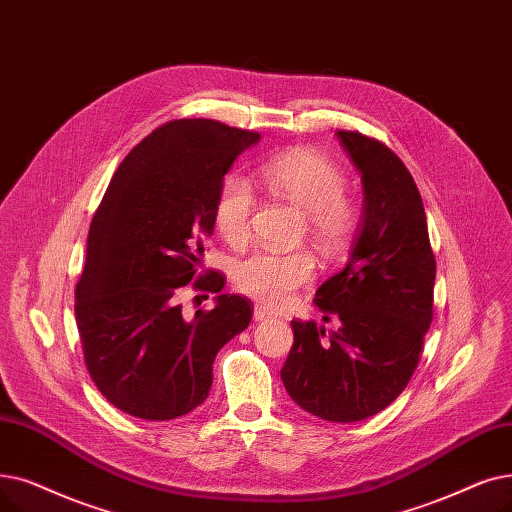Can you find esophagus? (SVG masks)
I'll list each match as a JSON object with an SVG mask.
<instances>
[{
    "label": "esophagus",
    "instance_id": "obj_1",
    "mask_svg": "<svg viewBox=\"0 0 512 512\" xmlns=\"http://www.w3.org/2000/svg\"><path fill=\"white\" fill-rule=\"evenodd\" d=\"M272 318V314L265 307H261V305H257L255 307V311H253V320L255 322H265V320H270Z\"/></svg>",
    "mask_w": 512,
    "mask_h": 512
}]
</instances>
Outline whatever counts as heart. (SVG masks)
<instances>
[{"label": "heart", "instance_id": "heart-1", "mask_svg": "<svg viewBox=\"0 0 512 512\" xmlns=\"http://www.w3.org/2000/svg\"><path fill=\"white\" fill-rule=\"evenodd\" d=\"M268 184L284 201L307 215L309 232L326 251H335L353 228L355 209L343 194V171L314 150L282 154L261 169ZM253 190L247 180L228 175L219 186L213 219L215 228L232 247L249 240ZM316 261L307 251L272 253L259 251L244 259L234 270V286L242 295L265 307H284L293 301L303 284L314 278Z\"/></svg>", "mask_w": 512, "mask_h": 512}]
</instances>
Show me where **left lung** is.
<instances>
[{
    "mask_svg": "<svg viewBox=\"0 0 512 512\" xmlns=\"http://www.w3.org/2000/svg\"><path fill=\"white\" fill-rule=\"evenodd\" d=\"M362 175L364 209L345 268L314 303L316 322H291L295 343L280 370L293 402L330 422H358L385 410L414 374L433 320L435 257L420 192L385 144L337 131Z\"/></svg>",
    "mask_w": 512,
    "mask_h": 512,
    "instance_id": "left-lung-1",
    "label": "left lung"
}]
</instances>
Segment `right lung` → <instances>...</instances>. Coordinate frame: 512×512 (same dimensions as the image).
Returning a JSON list of instances; mask_svg holds the SVG:
<instances>
[{
  "mask_svg": "<svg viewBox=\"0 0 512 512\" xmlns=\"http://www.w3.org/2000/svg\"><path fill=\"white\" fill-rule=\"evenodd\" d=\"M259 140L211 119L169 121L108 184L87 236L75 318L92 381L129 416L171 420L201 406L215 355L251 322V301L240 295L220 293L192 321L176 297L203 265L224 175ZM224 284L217 272L195 281L212 292Z\"/></svg>",
  "mask_w": 512,
  "mask_h": 512,
  "instance_id": "1",
  "label": "right lung"
}]
</instances>
